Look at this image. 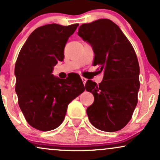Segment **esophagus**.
I'll list each match as a JSON object with an SVG mask.
<instances>
[{"mask_svg":"<svg viewBox=\"0 0 160 160\" xmlns=\"http://www.w3.org/2000/svg\"><path fill=\"white\" fill-rule=\"evenodd\" d=\"M81 79H82V82H83V84H85L86 82V81H87V79L85 78H83V77H81Z\"/></svg>","mask_w":160,"mask_h":160,"instance_id":"1","label":"esophagus"}]
</instances>
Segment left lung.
Returning a JSON list of instances; mask_svg holds the SVG:
<instances>
[{"instance_id": "left-lung-1", "label": "left lung", "mask_w": 160, "mask_h": 160, "mask_svg": "<svg viewBox=\"0 0 160 160\" xmlns=\"http://www.w3.org/2000/svg\"><path fill=\"white\" fill-rule=\"evenodd\" d=\"M78 35L94 51L92 65L103 71L102 82L88 80L86 89L94 95L86 109L93 126L108 132L122 129L129 122L138 103L139 64L132 45L117 25L108 19L82 24Z\"/></svg>"}]
</instances>
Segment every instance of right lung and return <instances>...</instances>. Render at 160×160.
Wrapping results in <instances>:
<instances>
[{
	"label": "right lung",
	"instance_id": "right-lung-1",
	"mask_svg": "<svg viewBox=\"0 0 160 160\" xmlns=\"http://www.w3.org/2000/svg\"><path fill=\"white\" fill-rule=\"evenodd\" d=\"M78 25L48 24L38 28L18 56L15 65L18 103L28 124L40 131L58 127L68 104L85 90L78 74L66 79L52 74L53 67L63 61L66 43Z\"/></svg>",
	"mask_w": 160,
	"mask_h": 160
}]
</instances>
